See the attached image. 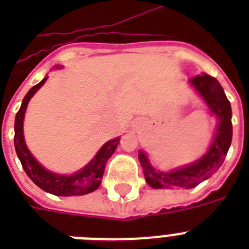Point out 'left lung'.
<instances>
[{"mask_svg":"<svg viewBox=\"0 0 249 249\" xmlns=\"http://www.w3.org/2000/svg\"><path fill=\"white\" fill-rule=\"evenodd\" d=\"M189 84L207 105L209 112L216 117L214 137L201 158L169 172L156 170L150 163L146 151L140 150L138 159L143 169L144 179L152 189H193L218 170L231 144V105L221 84L207 73L191 77Z\"/></svg>","mask_w":249,"mask_h":249,"instance_id":"obj_1","label":"left lung"}]
</instances>
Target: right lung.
I'll return each instance as SVG.
<instances>
[{
	"mask_svg": "<svg viewBox=\"0 0 249 249\" xmlns=\"http://www.w3.org/2000/svg\"><path fill=\"white\" fill-rule=\"evenodd\" d=\"M55 68H62L60 66ZM48 80V76L45 79L29 89V91L23 98L21 106L15 116V136H14V144L15 151L20 160L21 166L31 179L36 183L41 190L46 193L56 195V196H79L86 195L95 191L101 186L102 177L105 173V166L107 160L112 156L116 150L120 137L109 140L102 146L93 159L86 164L84 168L72 174H59L54 173L52 170H48L45 166L41 165L35 156L27 147L24 140V132H23V123H24V115L27 106H28L31 98L37 93V90L44 85Z\"/></svg>",
	"mask_w": 249,
	"mask_h": 249,
	"instance_id": "1",
	"label": "right lung"
}]
</instances>
